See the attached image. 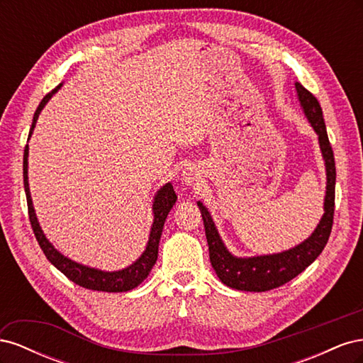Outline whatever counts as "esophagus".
<instances>
[{"mask_svg":"<svg viewBox=\"0 0 363 363\" xmlns=\"http://www.w3.org/2000/svg\"><path fill=\"white\" fill-rule=\"evenodd\" d=\"M200 172L196 169H192V168H188L186 171H183V180L188 183V184H199L200 183Z\"/></svg>","mask_w":363,"mask_h":363,"instance_id":"obj_1","label":"esophagus"}]
</instances>
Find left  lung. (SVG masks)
<instances>
[{
    "instance_id": "left-lung-1",
    "label": "left lung",
    "mask_w": 363,
    "mask_h": 363,
    "mask_svg": "<svg viewBox=\"0 0 363 363\" xmlns=\"http://www.w3.org/2000/svg\"><path fill=\"white\" fill-rule=\"evenodd\" d=\"M296 96H298L303 113L309 121L311 127L318 136V144L325 167V196H324V213L318 223L312 235L304 239L301 244L295 245L286 251L274 252V255H262L251 257H239L230 251L223 238L219 236L218 228L213 223L211 212L201 203L196 201L204 221L206 239L208 245V256L216 272L218 279L225 286L247 291V292H265L281 284L291 281L294 277L303 272L315 259L321 255L333 225L335 213V183L336 168L330 142H328L327 128L323 118L321 106L316 98L303 87L301 83L295 82Z\"/></svg>"
}]
</instances>
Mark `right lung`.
Segmentation results:
<instances>
[{
  "mask_svg": "<svg viewBox=\"0 0 363 363\" xmlns=\"http://www.w3.org/2000/svg\"><path fill=\"white\" fill-rule=\"evenodd\" d=\"M60 87H62V83L56 87V89H52L48 95L43 96V100L40 101L39 107L36 108L35 116H33V124L30 128L28 139L31 138L33 130H35V127H36L38 118L42 112V108L47 106V103L51 100V96L56 94ZM24 188H26V195H27L30 223H31L33 232H35V236H36L45 257L75 284H79V286H83L86 289L103 291V292H127V291H131L136 286H139V284L148 277V274L151 272L152 267H155V263L157 260L159 240L162 236L164 221H167L168 213L171 212V208L174 207L175 201H177V195H175V192H174L172 184L171 183L163 184L162 188L155 194V199H152L151 208H152V216H155V219H152L148 242H147L144 252H142V255L127 268L118 269V271H103L98 268L82 265V263L71 260L67 256H63L62 252L47 239L45 233H43V230L38 221L35 207H33V200H31V194H30L28 144L26 145V150H24Z\"/></svg>",
  "mask_w": 363,
  "mask_h": 363,
  "instance_id": "obj_1",
  "label": "right lung"
}]
</instances>
